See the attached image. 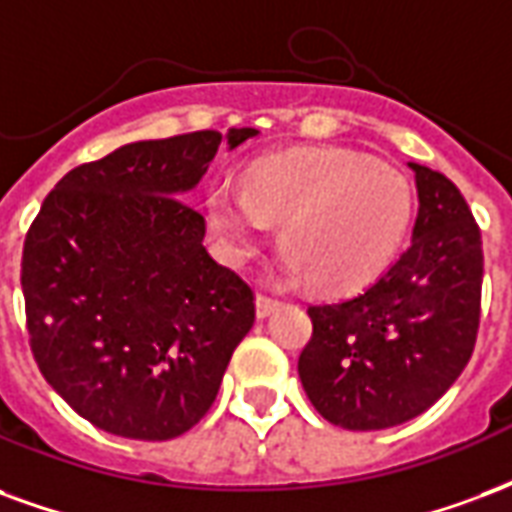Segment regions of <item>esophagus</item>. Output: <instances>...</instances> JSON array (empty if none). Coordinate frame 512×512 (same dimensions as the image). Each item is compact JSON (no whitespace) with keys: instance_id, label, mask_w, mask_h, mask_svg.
Returning <instances> with one entry per match:
<instances>
[{"instance_id":"obj_1","label":"esophagus","mask_w":512,"mask_h":512,"mask_svg":"<svg viewBox=\"0 0 512 512\" xmlns=\"http://www.w3.org/2000/svg\"><path fill=\"white\" fill-rule=\"evenodd\" d=\"M279 309V301H274V298H268V295H257L255 298V312L260 320H266V317H271V314Z\"/></svg>"}]
</instances>
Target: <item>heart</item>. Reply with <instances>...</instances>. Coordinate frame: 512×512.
Wrapping results in <instances>:
<instances>
[{"mask_svg": "<svg viewBox=\"0 0 512 512\" xmlns=\"http://www.w3.org/2000/svg\"><path fill=\"white\" fill-rule=\"evenodd\" d=\"M412 217L410 181L399 170L344 149L274 154L246 170L244 187L217 179L206 192L219 257L244 266L282 222L279 285L350 293L382 274Z\"/></svg>", "mask_w": 512, "mask_h": 512, "instance_id": "b5f03b06", "label": "heart"}]
</instances>
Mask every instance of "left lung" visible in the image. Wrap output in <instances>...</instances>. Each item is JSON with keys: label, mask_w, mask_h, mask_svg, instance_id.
<instances>
[{"label": "left lung", "mask_w": 512, "mask_h": 512, "mask_svg": "<svg viewBox=\"0 0 512 512\" xmlns=\"http://www.w3.org/2000/svg\"><path fill=\"white\" fill-rule=\"evenodd\" d=\"M415 173L412 241L377 282L309 306L312 339L298 358L306 396L350 431L418 418L464 372L480 323L483 244L467 200L437 170Z\"/></svg>", "instance_id": "obj_1"}]
</instances>
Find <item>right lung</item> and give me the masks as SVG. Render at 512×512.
Listing matches in <instances>:
<instances>
[{
  "instance_id": "right-lung-1",
  "label": "right lung",
  "mask_w": 512,
  "mask_h": 512,
  "mask_svg": "<svg viewBox=\"0 0 512 512\" xmlns=\"http://www.w3.org/2000/svg\"><path fill=\"white\" fill-rule=\"evenodd\" d=\"M241 127L124 143L43 200L21 263L26 328L51 388L97 429L162 442L214 404L255 323L252 290L203 246L184 203Z\"/></svg>"
}]
</instances>
